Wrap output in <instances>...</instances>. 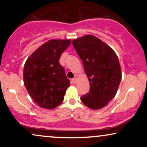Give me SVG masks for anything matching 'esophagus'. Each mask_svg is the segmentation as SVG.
<instances>
[{
	"label": "esophagus",
	"mask_w": 147,
	"mask_h": 147,
	"mask_svg": "<svg viewBox=\"0 0 147 147\" xmlns=\"http://www.w3.org/2000/svg\"><path fill=\"white\" fill-rule=\"evenodd\" d=\"M77 75H75V77H74V78L72 79V82H73L74 84H75L76 82H77Z\"/></svg>",
	"instance_id": "1"
}]
</instances>
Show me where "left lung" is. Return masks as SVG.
<instances>
[{
  "label": "left lung",
  "mask_w": 147,
  "mask_h": 147,
  "mask_svg": "<svg viewBox=\"0 0 147 147\" xmlns=\"http://www.w3.org/2000/svg\"><path fill=\"white\" fill-rule=\"evenodd\" d=\"M72 43L83 61L90 82V90L81 100L91 109H102L115 96L122 79L117 55L92 35L74 39Z\"/></svg>",
  "instance_id": "1"
}]
</instances>
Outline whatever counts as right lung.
<instances>
[{
    "label": "right lung",
    "mask_w": 147,
    "mask_h": 147,
    "mask_svg": "<svg viewBox=\"0 0 147 147\" xmlns=\"http://www.w3.org/2000/svg\"><path fill=\"white\" fill-rule=\"evenodd\" d=\"M70 40H50L30 55L23 69V81L30 97L38 106L52 109L63 101L70 84L59 63Z\"/></svg>",
    "instance_id": "right-lung-1"
}]
</instances>
